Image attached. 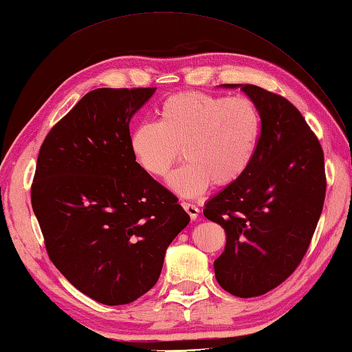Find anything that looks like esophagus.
<instances>
[{
	"instance_id": "34e87169",
	"label": "esophagus",
	"mask_w": 352,
	"mask_h": 352,
	"mask_svg": "<svg viewBox=\"0 0 352 352\" xmlns=\"http://www.w3.org/2000/svg\"><path fill=\"white\" fill-rule=\"evenodd\" d=\"M182 206H183V208L186 212H188V214L190 216V219H193L195 221L198 216H199V208L195 206V204H192V203H182Z\"/></svg>"
}]
</instances>
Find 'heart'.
Here are the masks:
<instances>
[{"instance_id":"obj_1","label":"heart","mask_w":352,"mask_h":352,"mask_svg":"<svg viewBox=\"0 0 352 352\" xmlns=\"http://www.w3.org/2000/svg\"><path fill=\"white\" fill-rule=\"evenodd\" d=\"M261 118L246 96H222L188 91L168 96L160 106V122L144 121L130 136L131 151L144 170L168 178L170 189L192 198L208 186L226 188L241 178L256 155Z\"/></svg>"}]
</instances>
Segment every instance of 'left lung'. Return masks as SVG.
I'll return each instance as SVG.
<instances>
[{
	"mask_svg": "<svg viewBox=\"0 0 352 352\" xmlns=\"http://www.w3.org/2000/svg\"><path fill=\"white\" fill-rule=\"evenodd\" d=\"M241 89L261 118L257 151L245 174L208 201L204 216L227 233L216 280L231 295L252 298L300 266L322 213L327 177L322 146L300 110L263 87Z\"/></svg>",
	"mask_w": 352,
	"mask_h": 352,
	"instance_id": "left-lung-1",
	"label": "left lung"
}]
</instances>
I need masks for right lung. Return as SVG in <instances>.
I'll use <instances>...</instances> for the list:
<instances>
[{
    "label": "right lung",
    "instance_id": "1",
    "mask_svg": "<svg viewBox=\"0 0 352 352\" xmlns=\"http://www.w3.org/2000/svg\"><path fill=\"white\" fill-rule=\"evenodd\" d=\"M154 91L86 94L37 155L32 206L50 260L72 286L106 305L145 295L169 243L190 221L130 146V119Z\"/></svg>",
    "mask_w": 352,
    "mask_h": 352
}]
</instances>
